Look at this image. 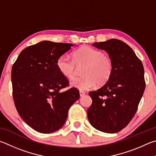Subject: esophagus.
Listing matches in <instances>:
<instances>
[{
  "instance_id": "obj_1",
  "label": "esophagus",
  "mask_w": 156,
  "mask_h": 156,
  "mask_svg": "<svg viewBox=\"0 0 156 156\" xmlns=\"http://www.w3.org/2000/svg\"><path fill=\"white\" fill-rule=\"evenodd\" d=\"M86 93L84 92L83 91H80V97H83L84 94H85Z\"/></svg>"
}]
</instances>
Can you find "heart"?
I'll list each match as a JSON object with an SVG mask.
<instances>
[{
	"label": "heart",
	"instance_id": "b5f03b06",
	"mask_svg": "<svg viewBox=\"0 0 156 156\" xmlns=\"http://www.w3.org/2000/svg\"><path fill=\"white\" fill-rule=\"evenodd\" d=\"M73 58L63 55L57 59V67L59 73L68 80L75 77L77 68L83 66V76L72 82L73 88L87 90L97 85L107 83L113 73L112 60L101 51L89 46H83L73 53Z\"/></svg>",
	"mask_w": 156,
	"mask_h": 156
}]
</instances>
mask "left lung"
Returning <instances> with one entry per match:
<instances>
[{
  "label": "left lung",
  "mask_w": 156,
  "mask_h": 156,
  "mask_svg": "<svg viewBox=\"0 0 156 156\" xmlns=\"http://www.w3.org/2000/svg\"><path fill=\"white\" fill-rule=\"evenodd\" d=\"M94 46L105 50L113 62L110 80L89 95L92 103L87 114L95 129L116 133L129 123L143 97L145 81L140 59L126 43L117 39L94 42Z\"/></svg>",
  "instance_id": "obj_1"
}]
</instances>
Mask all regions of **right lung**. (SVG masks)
I'll list each match as a JSON object with an SVG mask.
<instances>
[{
	"instance_id": "right-lung-1",
	"label": "right lung",
	"mask_w": 156,
	"mask_h": 156,
	"mask_svg": "<svg viewBox=\"0 0 156 156\" xmlns=\"http://www.w3.org/2000/svg\"><path fill=\"white\" fill-rule=\"evenodd\" d=\"M72 44L42 41L21 51L12 68L13 98L24 121L38 132L60 129L71 105L80 99L75 88L64 92L69 81L59 73L57 59Z\"/></svg>"
}]
</instances>
